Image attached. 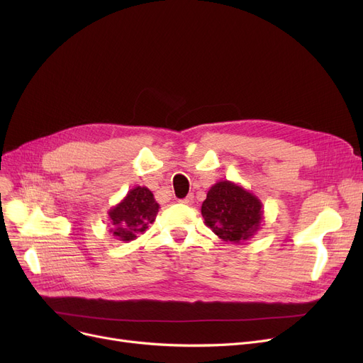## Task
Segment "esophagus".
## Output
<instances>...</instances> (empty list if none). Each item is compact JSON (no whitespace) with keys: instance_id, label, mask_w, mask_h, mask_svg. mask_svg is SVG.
Listing matches in <instances>:
<instances>
[{"instance_id":"1","label":"esophagus","mask_w":363,"mask_h":363,"mask_svg":"<svg viewBox=\"0 0 363 363\" xmlns=\"http://www.w3.org/2000/svg\"><path fill=\"white\" fill-rule=\"evenodd\" d=\"M182 203H184V205H192L194 203V195H189V196H186L184 199H182L180 201Z\"/></svg>"}]
</instances>
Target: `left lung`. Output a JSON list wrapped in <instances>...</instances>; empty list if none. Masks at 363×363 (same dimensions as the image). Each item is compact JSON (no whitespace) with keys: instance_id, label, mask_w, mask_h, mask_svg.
Listing matches in <instances>:
<instances>
[{"instance_id":"left-lung-1","label":"left lung","mask_w":363,"mask_h":363,"mask_svg":"<svg viewBox=\"0 0 363 363\" xmlns=\"http://www.w3.org/2000/svg\"><path fill=\"white\" fill-rule=\"evenodd\" d=\"M201 213L205 224L224 242L240 244L260 230L263 203L242 186L217 182L206 194Z\"/></svg>"}]
</instances>
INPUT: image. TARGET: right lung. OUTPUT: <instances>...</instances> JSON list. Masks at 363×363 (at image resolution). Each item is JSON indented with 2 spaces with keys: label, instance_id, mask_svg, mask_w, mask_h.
<instances>
[{
  "label": "right lung",
  "instance_id": "add662e5",
  "mask_svg": "<svg viewBox=\"0 0 363 363\" xmlns=\"http://www.w3.org/2000/svg\"><path fill=\"white\" fill-rule=\"evenodd\" d=\"M160 203L155 201L153 194L146 186H135L130 189L125 198L118 202L108 211L112 223L111 232L124 242L134 240L157 218Z\"/></svg>",
  "mask_w": 363,
  "mask_h": 363
}]
</instances>
